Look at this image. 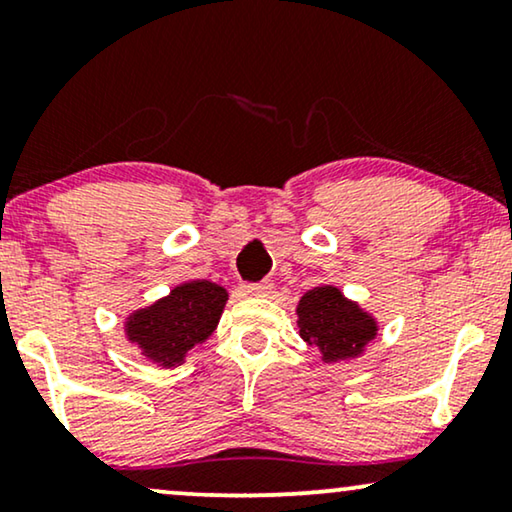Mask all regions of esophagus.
Instances as JSON below:
<instances>
[{"instance_id": "1", "label": "esophagus", "mask_w": 512, "mask_h": 512, "mask_svg": "<svg viewBox=\"0 0 512 512\" xmlns=\"http://www.w3.org/2000/svg\"><path fill=\"white\" fill-rule=\"evenodd\" d=\"M244 289V293H247V296H270L272 293V282L270 279H263V282H258V284H244L242 286Z\"/></svg>"}]
</instances>
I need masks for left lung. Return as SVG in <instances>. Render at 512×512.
Here are the masks:
<instances>
[{"label": "left lung", "mask_w": 512, "mask_h": 512, "mask_svg": "<svg viewBox=\"0 0 512 512\" xmlns=\"http://www.w3.org/2000/svg\"><path fill=\"white\" fill-rule=\"evenodd\" d=\"M300 338L317 347L324 363L356 359L375 340L377 321L359 303L345 298L338 286H314L296 307Z\"/></svg>", "instance_id": "8db88e82"}]
</instances>
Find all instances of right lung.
<instances>
[{"label":"right lung","instance_id":"1","mask_svg":"<svg viewBox=\"0 0 512 512\" xmlns=\"http://www.w3.org/2000/svg\"><path fill=\"white\" fill-rule=\"evenodd\" d=\"M226 300L228 291L207 279L177 284L156 303L125 317V338L156 366L177 368L216 331Z\"/></svg>","mask_w":512,"mask_h":512}]
</instances>
